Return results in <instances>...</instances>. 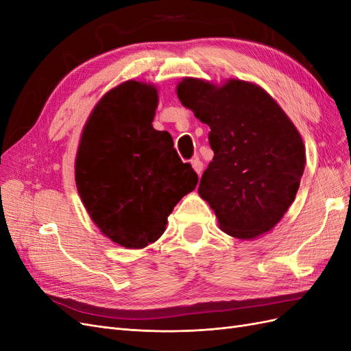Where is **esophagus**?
I'll return each mask as SVG.
<instances>
[{
  "label": "esophagus",
  "mask_w": 351,
  "mask_h": 351,
  "mask_svg": "<svg viewBox=\"0 0 351 351\" xmlns=\"http://www.w3.org/2000/svg\"><path fill=\"white\" fill-rule=\"evenodd\" d=\"M192 167H193V169H195L197 174H200L202 169H204V162H202L200 159L196 156V158L192 159Z\"/></svg>",
  "instance_id": "esophagus-1"
}]
</instances>
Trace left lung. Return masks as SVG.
Returning a JSON list of instances; mask_svg holds the SVG:
<instances>
[{
  "label": "left lung",
  "mask_w": 351,
  "mask_h": 351,
  "mask_svg": "<svg viewBox=\"0 0 351 351\" xmlns=\"http://www.w3.org/2000/svg\"><path fill=\"white\" fill-rule=\"evenodd\" d=\"M177 97L210 129L214 159L197 192L219 228L241 240L272 230L293 204L304 171V145L291 120L258 84L243 80L215 86L184 77Z\"/></svg>",
  "instance_id": "obj_1"
}]
</instances>
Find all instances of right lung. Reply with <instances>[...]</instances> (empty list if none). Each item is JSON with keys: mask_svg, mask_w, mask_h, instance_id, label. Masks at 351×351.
<instances>
[{"mask_svg": "<svg viewBox=\"0 0 351 351\" xmlns=\"http://www.w3.org/2000/svg\"><path fill=\"white\" fill-rule=\"evenodd\" d=\"M156 107L152 84H119L93 108L77 149L74 173L83 205L104 236L127 249L161 237L178 200L197 184L171 134L154 129Z\"/></svg>", "mask_w": 351, "mask_h": 351, "instance_id": "right-lung-1", "label": "right lung"}]
</instances>
